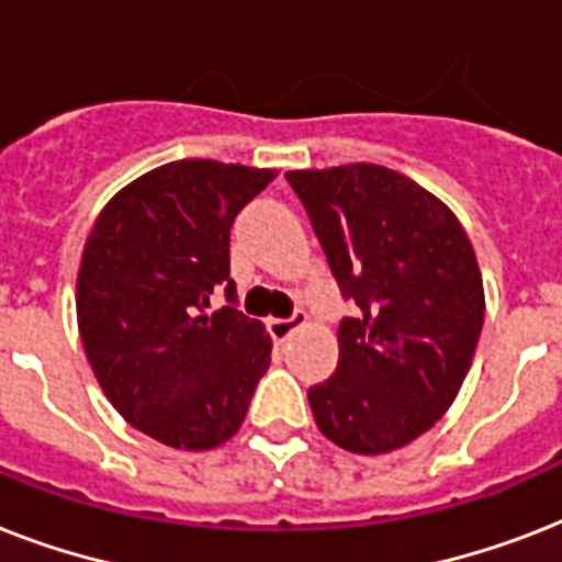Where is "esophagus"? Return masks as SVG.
Instances as JSON below:
<instances>
[{
    "label": "esophagus",
    "instance_id": "esophagus-1",
    "mask_svg": "<svg viewBox=\"0 0 562 562\" xmlns=\"http://www.w3.org/2000/svg\"><path fill=\"white\" fill-rule=\"evenodd\" d=\"M306 312H303V308H294L289 317H271V321H268V329H271V335L277 341H285V338H291V335L297 333L300 326H306Z\"/></svg>",
    "mask_w": 562,
    "mask_h": 562
}]
</instances>
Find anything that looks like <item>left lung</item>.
Returning a JSON list of instances; mask_svg holds the SVG:
<instances>
[{"label":"left lung","mask_w":562,"mask_h":562,"mask_svg":"<svg viewBox=\"0 0 562 562\" xmlns=\"http://www.w3.org/2000/svg\"><path fill=\"white\" fill-rule=\"evenodd\" d=\"M285 180L356 303L338 326V368L308 387L315 423L347 452H393L443 417L472 364L484 289L470 238L446 203L384 166Z\"/></svg>","instance_id":"obj_1"}]
</instances>
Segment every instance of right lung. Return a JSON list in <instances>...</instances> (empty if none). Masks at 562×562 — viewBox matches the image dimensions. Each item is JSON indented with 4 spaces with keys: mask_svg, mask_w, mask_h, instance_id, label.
<instances>
[{
    "mask_svg": "<svg viewBox=\"0 0 562 562\" xmlns=\"http://www.w3.org/2000/svg\"><path fill=\"white\" fill-rule=\"evenodd\" d=\"M277 171L178 160L101 210L78 271V329L113 408L175 449H212L245 423L271 364L262 324L236 308L229 227ZM225 291L228 306L209 303Z\"/></svg>",
    "mask_w": 562,
    "mask_h": 562,
    "instance_id": "1",
    "label": "right lung"
}]
</instances>
